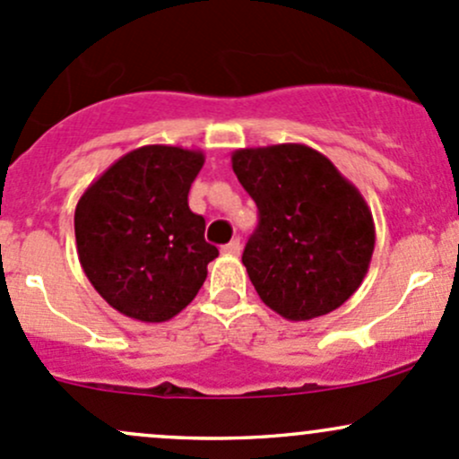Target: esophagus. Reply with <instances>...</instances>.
Segmentation results:
<instances>
[{"mask_svg":"<svg viewBox=\"0 0 459 459\" xmlns=\"http://www.w3.org/2000/svg\"><path fill=\"white\" fill-rule=\"evenodd\" d=\"M239 250H241L239 239H233V241H229V244H226V246H221V253L230 255V256H238Z\"/></svg>","mask_w":459,"mask_h":459,"instance_id":"obj_1","label":"esophagus"}]
</instances>
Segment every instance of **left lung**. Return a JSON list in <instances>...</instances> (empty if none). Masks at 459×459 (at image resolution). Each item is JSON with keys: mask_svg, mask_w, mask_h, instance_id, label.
Masks as SVG:
<instances>
[{"mask_svg": "<svg viewBox=\"0 0 459 459\" xmlns=\"http://www.w3.org/2000/svg\"><path fill=\"white\" fill-rule=\"evenodd\" d=\"M230 159L259 209L241 255L259 299L294 322L344 305L375 250V221L359 189L303 143L235 150Z\"/></svg>", "mask_w": 459, "mask_h": 459, "instance_id": "8db88e82", "label": "left lung"}]
</instances>
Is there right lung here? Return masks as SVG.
<instances>
[{
    "mask_svg": "<svg viewBox=\"0 0 459 459\" xmlns=\"http://www.w3.org/2000/svg\"><path fill=\"white\" fill-rule=\"evenodd\" d=\"M200 150L143 145L89 185L74 215L84 274L119 314L165 322L195 299L218 248L189 209Z\"/></svg>",
    "mask_w": 459,
    "mask_h": 459,
    "instance_id": "obj_1",
    "label": "right lung"
}]
</instances>
